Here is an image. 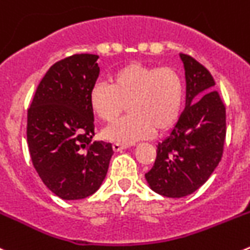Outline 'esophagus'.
<instances>
[{
    "instance_id": "34e87169",
    "label": "esophagus",
    "mask_w": 250,
    "mask_h": 250,
    "mask_svg": "<svg viewBox=\"0 0 250 250\" xmlns=\"http://www.w3.org/2000/svg\"><path fill=\"white\" fill-rule=\"evenodd\" d=\"M129 147V145H125V143H120V142H116L113 143V149L114 152H122L123 149Z\"/></svg>"
}]
</instances>
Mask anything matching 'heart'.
<instances>
[{
  "label": "heart",
  "instance_id": "1",
  "mask_svg": "<svg viewBox=\"0 0 250 250\" xmlns=\"http://www.w3.org/2000/svg\"><path fill=\"white\" fill-rule=\"evenodd\" d=\"M111 83L97 82L89 102L101 120L112 123L128 109L129 114L104 130L109 141L130 143L167 130L178 121L183 109L184 83L170 67H152L133 62L117 69Z\"/></svg>",
  "mask_w": 250,
  "mask_h": 250
}]
</instances>
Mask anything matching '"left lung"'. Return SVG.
<instances>
[{
    "mask_svg": "<svg viewBox=\"0 0 250 250\" xmlns=\"http://www.w3.org/2000/svg\"><path fill=\"white\" fill-rule=\"evenodd\" d=\"M186 69V108L169 136L157 146L146 179L153 190L182 198L203 186L222 159L227 133L226 105L208 69L181 55Z\"/></svg>",
    "mask_w": 250,
    "mask_h": 250,
    "instance_id": "8db88e82",
    "label": "left lung"
}]
</instances>
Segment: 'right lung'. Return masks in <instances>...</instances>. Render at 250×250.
<instances>
[{"mask_svg": "<svg viewBox=\"0 0 250 250\" xmlns=\"http://www.w3.org/2000/svg\"><path fill=\"white\" fill-rule=\"evenodd\" d=\"M98 56L81 53L58 61L38 84L27 111V143L32 164L52 193L83 199L100 188L113 154L111 143L93 142L89 102Z\"/></svg>", "mask_w": 250, "mask_h": 250, "instance_id": "right-lung-1", "label": "right lung"}]
</instances>
